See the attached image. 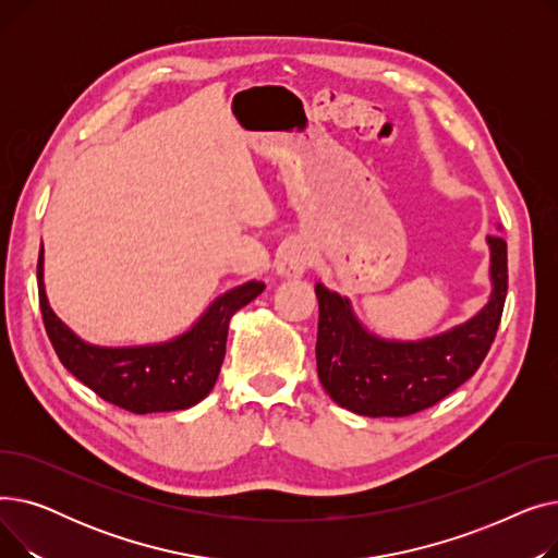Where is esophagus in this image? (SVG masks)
<instances>
[{
    "label": "esophagus",
    "mask_w": 558,
    "mask_h": 558,
    "mask_svg": "<svg viewBox=\"0 0 558 558\" xmlns=\"http://www.w3.org/2000/svg\"><path fill=\"white\" fill-rule=\"evenodd\" d=\"M310 264H312L310 248L303 242H291L280 253L276 269H278V276L282 278H301L310 269Z\"/></svg>",
    "instance_id": "esophagus-1"
}]
</instances>
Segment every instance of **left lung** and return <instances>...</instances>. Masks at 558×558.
<instances>
[{
    "label": "left lung",
    "instance_id": "left-lung-1",
    "mask_svg": "<svg viewBox=\"0 0 558 558\" xmlns=\"http://www.w3.org/2000/svg\"><path fill=\"white\" fill-rule=\"evenodd\" d=\"M490 296L463 324L418 341L385 339L357 318L350 301L316 282V371L326 393L360 416H412L444 400L484 362L507 299V242L486 238Z\"/></svg>",
    "mask_w": 558,
    "mask_h": 558
}]
</instances>
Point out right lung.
I'll return each instance as SVG.
<instances>
[{
	"mask_svg": "<svg viewBox=\"0 0 558 558\" xmlns=\"http://www.w3.org/2000/svg\"><path fill=\"white\" fill-rule=\"evenodd\" d=\"M45 255L38 257V294L45 330L58 360L99 398L133 414L179 412L208 396L217 383L232 314L264 291L248 280L228 289L183 335L146 345H95L72 332L49 307L45 291Z\"/></svg>",
	"mask_w": 558,
	"mask_h": 558,
	"instance_id": "obj_1",
	"label": "right lung"
}]
</instances>
